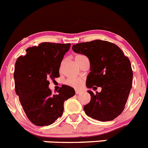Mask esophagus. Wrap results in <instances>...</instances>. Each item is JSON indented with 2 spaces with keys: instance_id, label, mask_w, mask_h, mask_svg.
Instances as JSON below:
<instances>
[{
  "instance_id": "obj_1",
  "label": "esophagus",
  "mask_w": 148,
  "mask_h": 148,
  "mask_svg": "<svg viewBox=\"0 0 148 148\" xmlns=\"http://www.w3.org/2000/svg\"><path fill=\"white\" fill-rule=\"evenodd\" d=\"M80 93H82V91H81V90H75V94H76V95H78V94Z\"/></svg>"
}]
</instances>
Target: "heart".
Returning <instances> with one entry per match:
<instances>
[{
  "label": "heart",
  "instance_id": "obj_1",
  "mask_svg": "<svg viewBox=\"0 0 148 148\" xmlns=\"http://www.w3.org/2000/svg\"><path fill=\"white\" fill-rule=\"evenodd\" d=\"M81 56H82V55H78V56H75V60H76L78 58H80ZM65 84H66V85L70 86V87H74V88H80L83 85V81H82V79H81L79 78H71L66 80Z\"/></svg>",
  "mask_w": 148,
  "mask_h": 148
}]
</instances>
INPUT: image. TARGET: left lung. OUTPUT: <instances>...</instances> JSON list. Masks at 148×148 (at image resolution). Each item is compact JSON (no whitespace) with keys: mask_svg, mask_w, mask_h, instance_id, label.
Returning <instances> with one entry per match:
<instances>
[{"mask_svg":"<svg viewBox=\"0 0 148 148\" xmlns=\"http://www.w3.org/2000/svg\"><path fill=\"white\" fill-rule=\"evenodd\" d=\"M73 50L89 58L90 73L86 82L88 88L101 87L100 92L88 91L91 100L84 107L86 114L101 121H112L124 110L133 82L129 58L118 46L101 40L73 45Z\"/></svg>","mask_w":148,"mask_h":148,"instance_id":"left-lung-1","label":"left lung"}]
</instances>
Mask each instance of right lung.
<instances>
[{"label": "right lung", "instance_id": "obj_1", "mask_svg": "<svg viewBox=\"0 0 148 148\" xmlns=\"http://www.w3.org/2000/svg\"><path fill=\"white\" fill-rule=\"evenodd\" d=\"M70 44L43 42L27 49L15 62L16 94L27 118L37 126H47L61 117L64 102L75 95V90L63 84L56 94L49 88V80L59 77V68Z\"/></svg>", "mask_w": 148, "mask_h": 148}]
</instances>
